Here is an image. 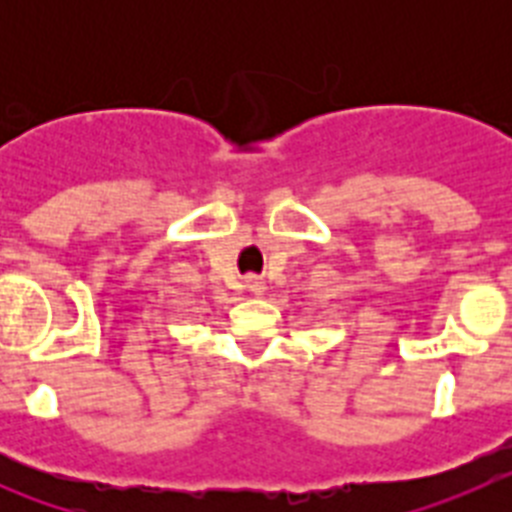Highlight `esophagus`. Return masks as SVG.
I'll return each mask as SVG.
<instances>
[{"mask_svg":"<svg viewBox=\"0 0 512 512\" xmlns=\"http://www.w3.org/2000/svg\"><path fill=\"white\" fill-rule=\"evenodd\" d=\"M248 289H251V292H256V295H261L266 287L259 277H248Z\"/></svg>","mask_w":512,"mask_h":512,"instance_id":"34e87169","label":"esophagus"}]
</instances>
